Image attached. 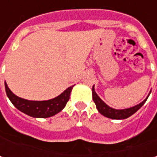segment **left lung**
I'll return each instance as SVG.
<instances>
[{
	"instance_id": "left-lung-1",
	"label": "left lung",
	"mask_w": 157,
	"mask_h": 157,
	"mask_svg": "<svg viewBox=\"0 0 157 157\" xmlns=\"http://www.w3.org/2000/svg\"><path fill=\"white\" fill-rule=\"evenodd\" d=\"M92 91H93L92 92L93 93V100H94L99 113L105 117L113 119V120H124V119L130 117L144 105V103L146 102L148 97L149 96V94H148V97L145 100L135 106H132L129 108H125V109H114V108H112L109 105H106L105 102L98 96V94H96V92L94 90V86H93Z\"/></svg>"
}]
</instances>
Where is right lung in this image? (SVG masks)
<instances>
[{
  "instance_id": "right-lung-1",
  "label": "right lung",
  "mask_w": 157,
  "mask_h": 157,
  "mask_svg": "<svg viewBox=\"0 0 157 157\" xmlns=\"http://www.w3.org/2000/svg\"><path fill=\"white\" fill-rule=\"evenodd\" d=\"M73 86L64 90L57 97L48 100H28L14 94L5 82L6 94L12 104L25 114L34 118H49L58 113L64 108L70 99Z\"/></svg>"
}]
</instances>
